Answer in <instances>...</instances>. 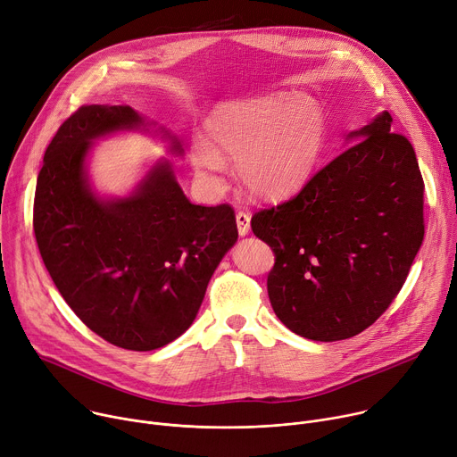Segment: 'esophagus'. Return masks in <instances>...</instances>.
Masks as SVG:
<instances>
[{
	"instance_id": "esophagus-1",
	"label": "esophagus",
	"mask_w": 457,
	"mask_h": 457,
	"mask_svg": "<svg viewBox=\"0 0 457 457\" xmlns=\"http://www.w3.org/2000/svg\"><path fill=\"white\" fill-rule=\"evenodd\" d=\"M235 219H237L238 235H240V237H245V235L249 233V224H251V217H249V213H245V212H238Z\"/></svg>"
}]
</instances>
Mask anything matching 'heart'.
<instances>
[{"instance_id": "obj_1", "label": "heart", "mask_w": 457, "mask_h": 457, "mask_svg": "<svg viewBox=\"0 0 457 457\" xmlns=\"http://www.w3.org/2000/svg\"><path fill=\"white\" fill-rule=\"evenodd\" d=\"M206 137L191 143L197 177L213 191L224 184L226 161L237 159L240 182L260 199H282L312 173L325 139L321 106L303 94H273L217 104Z\"/></svg>"}]
</instances>
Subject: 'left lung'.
<instances>
[{"mask_svg": "<svg viewBox=\"0 0 457 457\" xmlns=\"http://www.w3.org/2000/svg\"><path fill=\"white\" fill-rule=\"evenodd\" d=\"M378 113L291 201L253 215L271 245L268 295L289 331L314 342L360 335L400 293L423 244V179L412 145Z\"/></svg>", "mask_w": 457, "mask_h": 457, "instance_id": "8db88e82", "label": "left lung"}]
</instances>
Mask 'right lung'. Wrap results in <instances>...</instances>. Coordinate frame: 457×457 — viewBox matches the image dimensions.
<instances>
[{
  "label": "right lung",
  "instance_id": "1",
  "mask_svg": "<svg viewBox=\"0 0 457 457\" xmlns=\"http://www.w3.org/2000/svg\"><path fill=\"white\" fill-rule=\"evenodd\" d=\"M141 132L180 141L129 106H81L61 124L37 175L34 233L61 296L106 342L154 351L197 318L208 284L238 238L228 204H191L170 159H157L128 195H101L88 162L99 139Z\"/></svg>",
  "mask_w": 457,
  "mask_h": 457
}]
</instances>
